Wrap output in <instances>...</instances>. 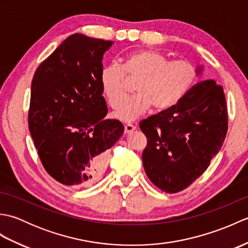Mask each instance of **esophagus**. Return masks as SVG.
Returning a JSON list of instances; mask_svg holds the SVG:
<instances>
[{"instance_id":"34e87169","label":"esophagus","mask_w":248,"mask_h":248,"mask_svg":"<svg viewBox=\"0 0 248 248\" xmlns=\"http://www.w3.org/2000/svg\"><path fill=\"white\" fill-rule=\"evenodd\" d=\"M135 129H136V127L134 124H127L124 125V132L127 133V134H130V133H132L133 131H135Z\"/></svg>"}]
</instances>
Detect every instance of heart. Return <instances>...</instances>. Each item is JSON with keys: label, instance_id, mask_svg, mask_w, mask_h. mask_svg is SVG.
I'll return each instance as SVG.
<instances>
[{"label": "heart", "instance_id": "b5f03b06", "mask_svg": "<svg viewBox=\"0 0 248 248\" xmlns=\"http://www.w3.org/2000/svg\"><path fill=\"white\" fill-rule=\"evenodd\" d=\"M125 76L137 81V93L124 100L114 116L123 121H132L152 107L159 112L176 107L196 83L198 70L192 62L170 61L159 51L131 52L124 57L121 65L112 62L100 72L103 94L113 108L118 107L124 95Z\"/></svg>", "mask_w": 248, "mask_h": 248}]
</instances>
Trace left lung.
<instances>
[{
  "label": "left lung",
  "instance_id": "8db88e82",
  "mask_svg": "<svg viewBox=\"0 0 248 248\" xmlns=\"http://www.w3.org/2000/svg\"><path fill=\"white\" fill-rule=\"evenodd\" d=\"M198 76L202 66L197 67ZM146 138L147 176L166 193L183 191L207 170L223 146L228 129L223 87L198 82L176 107L140 121Z\"/></svg>",
  "mask_w": 248,
  "mask_h": 248
}]
</instances>
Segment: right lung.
Listing matches in <instances>:
<instances>
[{
  "instance_id": "obj_1",
  "label": "right lung",
  "mask_w": 248,
  "mask_h": 248,
  "mask_svg": "<svg viewBox=\"0 0 248 248\" xmlns=\"http://www.w3.org/2000/svg\"><path fill=\"white\" fill-rule=\"evenodd\" d=\"M113 41L73 34L35 71L29 128L45 170L67 186H88L102 176L108 149L124 133L108 107L100 72Z\"/></svg>"
}]
</instances>
